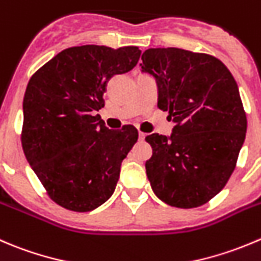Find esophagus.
Instances as JSON below:
<instances>
[{"instance_id":"obj_1","label":"esophagus","mask_w":261,"mask_h":261,"mask_svg":"<svg viewBox=\"0 0 261 261\" xmlns=\"http://www.w3.org/2000/svg\"><path fill=\"white\" fill-rule=\"evenodd\" d=\"M145 139V134L143 131H139V140H144Z\"/></svg>"}]
</instances>
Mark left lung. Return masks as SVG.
Returning a JSON list of instances; mask_svg holds the SVG:
<instances>
[{"label":"left lung","instance_id":"8db88e82","mask_svg":"<svg viewBox=\"0 0 261 261\" xmlns=\"http://www.w3.org/2000/svg\"><path fill=\"white\" fill-rule=\"evenodd\" d=\"M143 71L158 84V107L174 123L171 138H145L153 154L145 168L154 194L171 206L196 208L231 177L247 128L239 87L217 57L181 48H150Z\"/></svg>","mask_w":261,"mask_h":261}]
</instances>
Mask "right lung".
I'll return each instance as SVG.
<instances>
[{"instance_id": "right-lung-1", "label": "right lung", "mask_w": 261, "mask_h": 261, "mask_svg": "<svg viewBox=\"0 0 261 261\" xmlns=\"http://www.w3.org/2000/svg\"><path fill=\"white\" fill-rule=\"evenodd\" d=\"M138 47H70L33 74L25 90L21 145L47 195L71 212L111 198L121 163L138 140L133 125L110 130L97 111L107 82L136 66Z\"/></svg>"}]
</instances>
